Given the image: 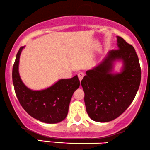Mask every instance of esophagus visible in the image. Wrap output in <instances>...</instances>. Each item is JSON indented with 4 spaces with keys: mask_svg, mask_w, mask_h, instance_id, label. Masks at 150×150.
<instances>
[{
    "mask_svg": "<svg viewBox=\"0 0 150 150\" xmlns=\"http://www.w3.org/2000/svg\"><path fill=\"white\" fill-rule=\"evenodd\" d=\"M78 76H79V81H81L83 78L84 76V74L82 73V72H80V73L78 74Z\"/></svg>",
    "mask_w": 150,
    "mask_h": 150,
    "instance_id": "1",
    "label": "esophagus"
}]
</instances>
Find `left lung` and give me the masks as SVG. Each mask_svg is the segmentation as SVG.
<instances>
[{
	"instance_id": "obj_1",
	"label": "left lung",
	"mask_w": 150,
	"mask_h": 150,
	"mask_svg": "<svg viewBox=\"0 0 150 150\" xmlns=\"http://www.w3.org/2000/svg\"><path fill=\"white\" fill-rule=\"evenodd\" d=\"M116 50L86 72L81 86L86 112L97 122H108L119 117L129 107L138 92L141 69L134 47L117 36ZM117 61L122 62L120 72H114Z\"/></svg>"
}]
</instances>
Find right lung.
Returning a JSON list of instances; mask_svg holds the SVG:
<instances>
[{
	"label": "right lung",
	"instance_id": "add662e5",
	"mask_svg": "<svg viewBox=\"0 0 150 150\" xmlns=\"http://www.w3.org/2000/svg\"><path fill=\"white\" fill-rule=\"evenodd\" d=\"M17 52L12 68V82L16 96L24 110L37 120L46 124H57L64 120L73 93L80 86L78 76L59 79L53 85L43 90L30 89L22 81L19 73L20 54Z\"/></svg>",
	"mask_w": 150,
	"mask_h": 150
}]
</instances>
